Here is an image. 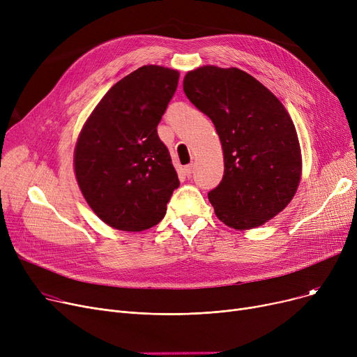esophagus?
I'll use <instances>...</instances> for the list:
<instances>
[{
    "instance_id": "obj_1",
    "label": "esophagus",
    "mask_w": 357,
    "mask_h": 357,
    "mask_svg": "<svg viewBox=\"0 0 357 357\" xmlns=\"http://www.w3.org/2000/svg\"><path fill=\"white\" fill-rule=\"evenodd\" d=\"M192 169H194V165L191 163V165H186V166H183L182 167V171H183V174H185V176H191V174H192Z\"/></svg>"
}]
</instances>
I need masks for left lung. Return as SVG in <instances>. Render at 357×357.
I'll use <instances>...</instances> for the list:
<instances>
[{"instance_id":"8db88e82","label":"left lung","mask_w":357,"mask_h":357,"mask_svg":"<svg viewBox=\"0 0 357 357\" xmlns=\"http://www.w3.org/2000/svg\"><path fill=\"white\" fill-rule=\"evenodd\" d=\"M183 92L207 114L221 142L222 181L208 192L220 221L256 229L292 201L303 155L289 112L248 72L205 65L183 78Z\"/></svg>"}]
</instances>
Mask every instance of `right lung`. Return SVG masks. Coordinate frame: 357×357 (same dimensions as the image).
I'll return each mask as SVG.
<instances>
[{"instance_id":"obj_1","label":"right lung","mask_w":357,"mask_h":357,"mask_svg":"<svg viewBox=\"0 0 357 357\" xmlns=\"http://www.w3.org/2000/svg\"><path fill=\"white\" fill-rule=\"evenodd\" d=\"M178 79L176 69H136L109 88L78 136L75 178L91 210L112 229L143 231L156 226L179 186L156 128Z\"/></svg>"}]
</instances>
